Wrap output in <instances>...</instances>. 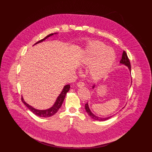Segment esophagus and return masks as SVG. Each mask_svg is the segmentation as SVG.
Wrapping results in <instances>:
<instances>
[{"label":"esophagus","mask_w":152,"mask_h":152,"mask_svg":"<svg viewBox=\"0 0 152 152\" xmlns=\"http://www.w3.org/2000/svg\"><path fill=\"white\" fill-rule=\"evenodd\" d=\"M77 85L78 87H83V86H85V83L82 81H79L77 83Z\"/></svg>","instance_id":"obj_1"}]
</instances>
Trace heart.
Returning a JSON list of instances; mask_svg holds the SVG:
<instances>
[{
	"label": "heart",
	"mask_w": 152,
	"mask_h": 152,
	"mask_svg": "<svg viewBox=\"0 0 152 152\" xmlns=\"http://www.w3.org/2000/svg\"><path fill=\"white\" fill-rule=\"evenodd\" d=\"M105 47L104 43L100 41L91 42L86 50L82 61L83 65L88 66L96 58L90 68V73L95 79H100L109 73L115 59L114 50Z\"/></svg>",
	"instance_id": "1"
}]
</instances>
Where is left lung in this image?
<instances>
[{"label":"left lung","instance_id":"8db88e82","mask_svg":"<svg viewBox=\"0 0 152 152\" xmlns=\"http://www.w3.org/2000/svg\"><path fill=\"white\" fill-rule=\"evenodd\" d=\"M120 62L121 64H124L125 66H127L129 67V69L130 70V71H131V62H130V60L127 55V53L124 50L123 52V54H122V58L120 61ZM93 87L94 88V85L93 86ZM85 110L86 111V113H88V114L93 119V120H97V121H105V120H107L108 119H110V118H111L113 116H111V117H106V118H102V117H97L95 115H94L90 111V108L88 107V103H86L85 104Z\"/></svg>","mask_w":152,"mask_h":152}]
</instances>
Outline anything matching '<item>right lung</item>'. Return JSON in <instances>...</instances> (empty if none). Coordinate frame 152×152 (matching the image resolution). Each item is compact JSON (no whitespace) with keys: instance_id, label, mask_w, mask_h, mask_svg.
<instances>
[{"instance_id":"add662e5","label":"right lung","mask_w":152,"mask_h":152,"mask_svg":"<svg viewBox=\"0 0 152 152\" xmlns=\"http://www.w3.org/2000/svg\"><path fill=\"white\" fill-rule=\"evenodd\" d=\"M53 34H50L49 35H48V36H46L45 38H44L43 39L38 41V42H37L35 45L37 44V43H39V42H42V41L45 40L46 38H48V37L53 35ZM70 85H65L64 87L61 92V93L59 94V96L58 97L57 99H56V101L55 102V104H53V106L49 108V110H36L35 109V108H34L33 107H32L31 106H30L29 104H28L27 103H26L23 99V97H21V101H22V102L28 107V109L31 111L34 114H35L36 115L38 116V117H51L53 115H55L59 110V108L61 107L63 102H64V100L65 99V97H66V95L67 94V93L70 90Z\"/></svg>"}]
</instances>
